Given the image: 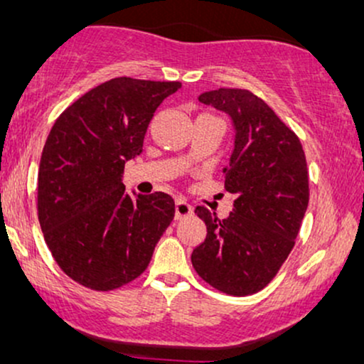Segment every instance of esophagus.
Segmentation results:
<instances>
[{
	"label": "esophagus",
	"instance_id": "1",
	"mask_svg": "<svg viewBox=\"0 0 364 364\" xmlns=\"http://www.w3.org/2000/svg\"><path fill=\"white\" fill-rule=\"evenodd\" d=\"M192 213H194V208H192L187 200H183V199L175 200V219L189 218Z\"/></svg>",
	"mask_w": 364,
	"mask_h": 364
}]
</instances>
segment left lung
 I'll return each instance as SVG.
<instances>
[{"label":"left lung","instance_id":"8db88e82","mask_svg":"<svg viewBox=\"0 0 364 364\" xmlns=\"http://www.w3.org/2000/svg\"><path fill=\"white\" fill-rule=\"evenodd\" d=\"M199 101L235 124L224 189L236 199L226 219L196 208L208 235L192 251V267L216 290L245 297L270 284L294 248L309 204L306 154L297 134L246 89L221 87Z\"/></svg>","mask_w":364,"mask_h":364}]
</instances>
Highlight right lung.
Instances as JSON below:
<instances>
[{
	"label": "right lung",
	"mask_w": 364,
	"mask_h": 364,
	"mask_svg": "<svg viewBox=\"0 0 364 364\" xmlns=\"http://www.w3.org/2000/svg\"><path fill=\"white\" fill-rule=\"evenodd\" d=\"M181 82L116 77L80 96L53 123L38 168L45 243L79 285L109 291L146 270L175 214L168 194L133 200L123 186L156 107Z\"/></svg>",
	"instance_id": "right-lung-1"
}]
</instances>
